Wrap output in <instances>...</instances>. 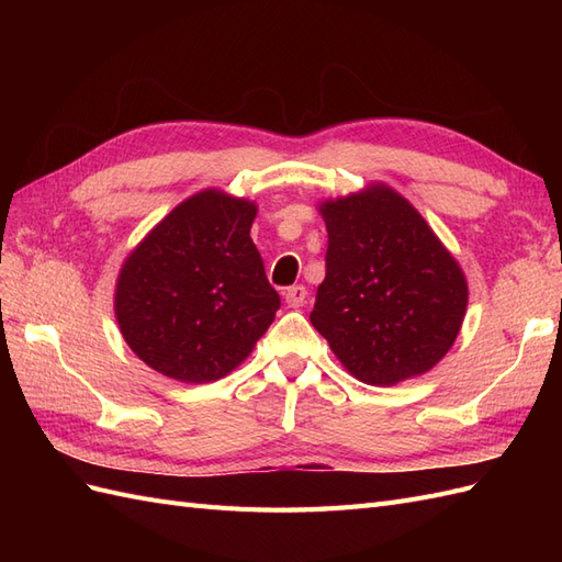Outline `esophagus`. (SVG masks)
<instances>
[{"label": "esophagus", "mask_w": 562, "mask_h": 562, "mask_svg": "<svg viewBox=\"0 0 562 562\" xmlns=\"http://www.w3.org/2000/svg\"><path fill=\"white\" fill-rule=\"evenodd\" d=\"M283 295H285L288 307L297 310V307H302L304 302H307V288H304V285H291V288H285Z\"/></svg>", "instance_id": "obj_1"}]
</instances>
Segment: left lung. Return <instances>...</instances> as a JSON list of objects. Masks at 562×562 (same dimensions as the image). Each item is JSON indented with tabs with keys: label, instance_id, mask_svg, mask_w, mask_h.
Returning <instances> with one entry per match:
<instances>
[{
	"label": "left lung",
	"instance_id": "1",
	"mask_svg": "<svg viewBox=\"0 0 562 562\" xmlns=\"http://www.w3.org/2000/svg\"><path fill=\"white\" fill-rule=\"evenodd\" d=\"M326 279L314 328L342 366L372 386L434 368L462 328L467 281L424 217L389 187L321 206Z\"/></svg>",
	"mask_w": 562,
	"mask_h": 562
}]
</instances>
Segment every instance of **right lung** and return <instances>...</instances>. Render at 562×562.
Returning <instances> with one entry per match:
<instances>
[{
	"instance_id": "1",
	"label": "right lung",
	"mask_w": 562,
	"mask_h": 562,
	"mask_svg": "<svg viewBox=\"0 0 562 562\" xmlns=\"http://www.w3.org/2000/svg\"><path fill=\"white\" fill-rule=\"evenodd\" d=\"M258 209L223 192L182 201L135 248L114 310L140 361L178 382H215L252 351L281 307L250 225Z\"/></svg>"
}]
</instances>
